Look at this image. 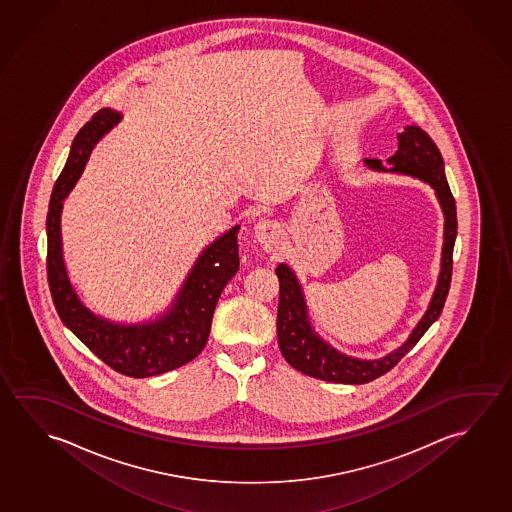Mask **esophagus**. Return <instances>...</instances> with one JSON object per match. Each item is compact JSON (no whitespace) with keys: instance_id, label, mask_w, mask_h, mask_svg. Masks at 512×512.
<instances>
[{"instance_id":"esophagus-1","label":"esophagus","mask_w":512,"mask_h":512,"mask_svg":"<svg viewBox=\"0 0 512 512\" xmlns=\"http://www.w3.org/2000/svg\"><path fill=\"white\" fill-rule=\"evenodd\" d=\"M254 235H256V240L263 245L265 251H274L277 244H279V240H281L283 231H281V226L276 220L261 219L254 226Z\"/></svg>"}]
</instances>
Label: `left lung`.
I'll list each match as a JSON object with an SVG mask.
<instances>
[{"label": "left lung", "mask_w": 512, "mask_h": 512, "mask_svg": "<svg viewBox=\"0 0 512 512\" xmlns=\"http://www.w3.org/2000/svg\"><path fill=\"white\" fill-rule=\"evenodd\" d=\"M398 151L390 156L384 167L381 160H368L366 167L372 171L395 172L411 178L422 179L434 188L439 206L445 217L443 247H441V267L438 283L432 293L429 308L423 313L409 338L398 349L379 359H363L350 356L333 347L315 331L309 318L308 302L302 284L292 267L279 263L276 268L279 277V308H277V341L284 359L302 374L320 381L340 382V384H365L390 372L409 350L413 349L430 325L438 320L452 279V252L457 236V213L455 201L445 176V163L434 140L420 126H406L398 133Z\"/></svg>", "instance_id": "8db88e82"}]
</instances>
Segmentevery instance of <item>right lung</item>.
Masks as SVG:
<instances>
[{"mask_svg":"<svg viewBox=\"0 0 512 512\" xmlns=\"http://www.w3.org/2000/svg\"><path fill=\"white\" fill-rule=\"evenodd\" d=\"M121 119V112L103 108L74 137L64 171L58 176L49 201L46 263L49 292L65 327L115 372L144 379L187 365L201 354L210 336L211 318L220 293L240 267L236 244L240 226L229 229L203 249L171 306L155 320L122 324L87 308L65 268L60 217L64 199L82 176L92 149Z\"/></svg>","mask_w":512,"mask_h":512,"instance_id":"1","label":"right lung"}]
</instances>
